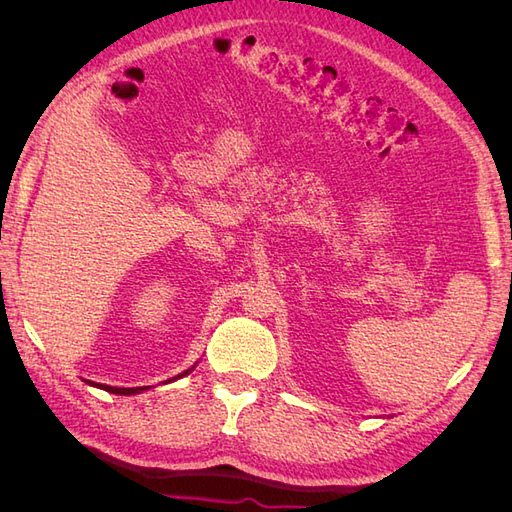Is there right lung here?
<instances>
[{
  "instance_id": "obj_1",
  "label": "right lung",
  "mask_w": 512,
  "mask_h": 512,
  "mask_svg": "<svg viewBox=\"0 0 512 512\" xmlns=\"http://www.w3.org/2000/svg\"><path fill=\"white\" fill-rule=\"evenodd\" d=\"M185 374H190V369L183 371V374H179L177 378H181V376H185ZM173 380H175V378H173ZM96 386H100V389H104V391H108V393H117V395H132V393H138V391L147 389V386H136V389H117V386H106V384H96Z\"/></svg>"
}]
</instances>
